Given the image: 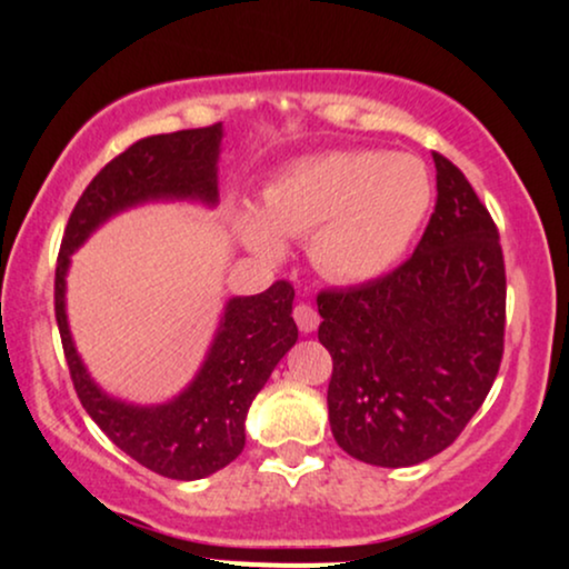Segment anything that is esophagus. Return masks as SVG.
Segmentation results:
<instances>
[{
  "label": "esophagus",
  "mask_w": 569,
  "mask_h": 569,
  "mask_svg": "<svg viewBox=\"0 0 569 569\" xmlns=\"http://www.w3.org/2000/svg\"><path fill=\"white\" fill-rule=\"evenodd\" d=\"M293 321H297L299 331H302V335H310V331L318 329L321 318H318L316 307L307 305V302H299L297 307H293Z\"/></svg>",
  "instance_id": "esophagus-1"
}]
</instances>
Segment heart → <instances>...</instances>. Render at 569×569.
<instances>
[{
	"mask_svg": "<svg viewBox=\"0 0 569 569\" xmlns=\"http://www.w3.org/2000/svg\"><path fill=\"white\" fill-rule=\"evenodd\" d=\"M430 198L417 158L339 149L289 162L262 189V211L240 208L234 230L264 259L283 253V238L310 234V257L326 278L363 283L407 253Z\"/></svg>",
	"mask_w": 569,
	"mask_h": 569,
	"instance_id": "1",
	"label": "heart"
}]
</instances>
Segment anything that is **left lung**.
Wrapping results in <instances>:
<instances>
[{
	"label": "left lung",
	"instance_id": "1",
	"mask_svg": "<svg viewBox=\"0 0 569 569\" xmlns=\"http://www.w3.org/2000/svg\"><path fill=\"white\" fill-rule=\"evenodd\" d=\"M436 162V208L388 276L318 293L331 352L329 422L356 460L407 468L443 452L498 377L506 264L492 217L460 168Z\"/></svg>",
	"mask_w": 569,
	"mask_h": 569
}]
</instances>
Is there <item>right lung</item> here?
Returning <instances> with one entry per match:
<instances>
[{
  "mask_svg": "<svg viewBox=\"0 0 569 569\" xmlns=\"http://www.w3.org/2000/svg\"><path fill=\"white\" fill-rule=\"evenodd\" d=\"M221 122L147 136L96 173L71 211L56 264V321L71 382L84 411L122 452L149 471L192 481L243 452L246 415L272 369L297 342L293 286L276 280L253 297H232L211 350L184 393L160 407H133L103 393L77 356L67 321L69 257L114 213L149 200H219Z\"/></svg>",
  "mask_w": 569,
  "mask_h": 569,
  "instance_id": "1",
  "label": "right lung"
}]
</instances>
